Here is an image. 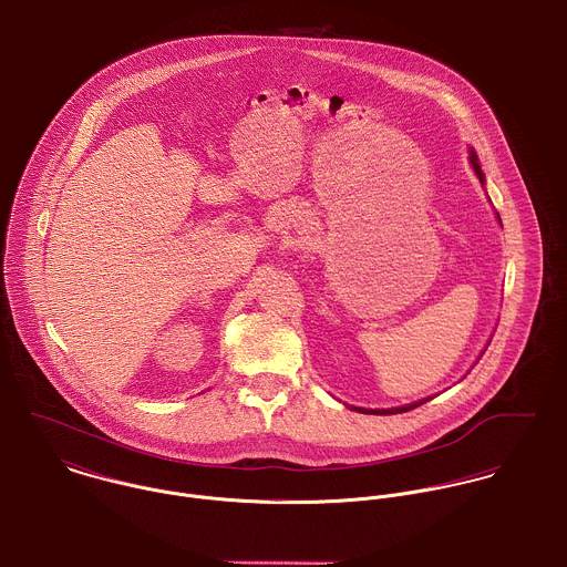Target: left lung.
<instances>
[{"label":"left lung","instance_id":"left-lung-1","mask_svg":"<svg viewBox=\"0 0 567 567\" xmlns=\"http://www.w3.org/2000/svg\"><path fill=\"white\" fill-rule=\"evenodd\" d=\"M468 163H471V167H473L475 176L480 178L482 187H486V176H484V172H482V167H480V158H477V154H475V150H473V147H468ZM497 219H499V215H497ZM499 224H502V219H499ZM488 346H491V339H488L486 348H488ZM486 348L482 350V354L486 352ZM482 354L477 357V361L482 359ZM477 361H475V363H477ZM426 400H431V395H429V398H420V400H415V402H409V404H400V406H386V409H368V406H354V404H346V406H348V409H352V411H359V413H370V415H393V413H404V411H411V409H415V406L424 404Z\"/></svg>","mask_w":567,"mask_h":567}]
</instances>
